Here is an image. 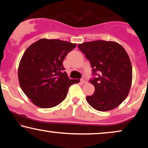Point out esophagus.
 Instances as JSON below:
<instances>
[{
    "label": "esophagus",
    "instance_id": "34e87169",
    "mask_svg": "<svg viewBox=\"0 0 148 148\" xmlns=\"http://www.w3.org/2000/svg\"><path fill=\"white\" fill-rule=\"evenodd\" d=\"M81 83H82V84H87V83H88V81H87V79H86V78L85 77H83L82 79H81Z\"/></svg>",
    "mask_w": 148,
    "mask_h": 148
}]
</instances>
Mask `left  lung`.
I'll return each instance as SVG.
<instances>
[{
	"label": "left lung",
	"mask_w": 148,
	"mask_h": 148,
	"mask_svg": "<svg viewBox=\"0 0 148 148\" xmlns=\"http://www.w3.org/2000/svg\"><path fill=\"white\" fill-rule=\"evenodd\" d=\"M78 48L97 75L90 80L95 92L86 97L87 102L102 112L118 107L128 96L132 83V65L126 50L117 42L104 40L84 42Z\"/></svg>",
	"instance_id": "1"
}]
</instances>
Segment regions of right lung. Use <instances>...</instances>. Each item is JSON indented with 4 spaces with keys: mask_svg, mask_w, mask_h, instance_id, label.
<instances>
[{
    "mask_svg": "<svg viewBox=\"0 0 148 148\" xmlns=\"http://www.w3.org/2000/svg\"><path fill=\"white\" fill-rule=\"evenodd\" d=\"M76 44L42 38L31 44L22 56L18 68L21 90L40 108L57 106L65 99L70 86L79 79H70L62 62Z\"/></svg>",
    "mask_w": 148,
    "mask_h": 148,
    "instance_id": "obj_1",
    "label": "right lung"
}]
</instances>
